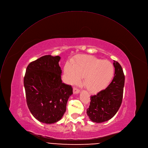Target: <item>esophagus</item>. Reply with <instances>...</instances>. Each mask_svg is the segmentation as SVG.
I'll use <instances>...</instances> for the list:
<instances>
[{
	"label": "esophagus",
	"mask_w": 148,
	"mask_h": 148,
	"mask_svg": "<svg viewBox=\"0 0 148 148\" xmlns=\"http://www.w3.org/2000/svg\"><path fill=\"white\" fill-rule=\"evenodd\" d=\"M73 94H78L80 92V90L79 89V88H77L76 87H73Z\"/></svg>",
	"instance_id": "esophagus-1"
}]
</instances>
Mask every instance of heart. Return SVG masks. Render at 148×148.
Listing matches in <instances>:
<instances>
[{
    "instance_id": "obj_1",
    "label": "heart",
    "mask_w": 148,
    "mask_h": 148,
    "mask_svg": "<svg viewBox=\"0 0 148 148\" xmlns=\"http://www.w3.org/2000/svg\"><path fill=\"white\" fill-rule=\"evenodd\" d=\"M64 73L69 83H76L83 77V85L87 90L96 93L110 83L114 76V68L108 61L83 55L77 58L72 64L67 62Z\"/></svg>"
}]
</instances>
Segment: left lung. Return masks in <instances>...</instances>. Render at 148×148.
<instances>
[{
	"mask_svg": "<svg viewBox=\"0 0 148 148\" xmlns=\"http://www.w3.org/2000/svg\"><path fill=\"white\" fill-rule=\"evenodd\" d=\"M114 77L111 83L104 90L90 96V106L87 114L94 123L107 121L119 111L123 97L125 76L120 64L114 61Z\"/></svg>",
	"mask_w": 148,
	"mask_h": 148,
	"instance_id": "left-lung-1",
	"label": "left lung"
}]
</instances>
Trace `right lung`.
<instances>
[{
	"label": "right lung",
	"mask_w": 148,
	"mask_h": 148,
	"mask_svg": "<svg viewBox=\"0 0 148 148\" xmlns=\"http://www.w3.org/2000/svg\"><path fill=\"white\" fill-rule=\"evenodd\" d=\"M61 57L43 56L29 64L24 77L28 107L36 119L45 124L60 121L73 94L71 86L62 83Z\"/></svg>",
	"instance_id": "obj_1"
}]
</instances>
